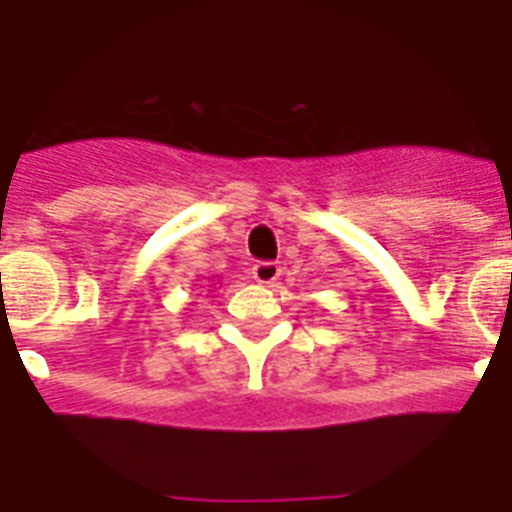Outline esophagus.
I'll return each instance as SVG.
<instances>
[{"label":"esophagus","instance_id":"esophagus-1","mask_svg":"<svg viewBox=\"0 0 512 512\" xmlns=\"http://www.w3.org/2000/svg\"><path fill=\"white\" fill-rule=\"evenodd\" d=\"M252 276H255L257 284H263V287H271L276 281L281 279V265L279 263H257L252 268Z\"/></svg>","mask_w":512,"mask_h":512}]
</instances>
